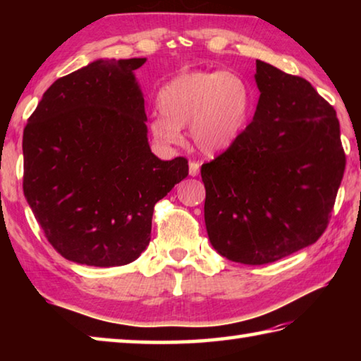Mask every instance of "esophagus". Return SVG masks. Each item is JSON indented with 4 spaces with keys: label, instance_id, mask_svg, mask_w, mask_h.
Segmentation results:
<instances>
[{
    "label": "esophagus",
    "instance_id": "34e87169",
    "mask_svg": "<svg viewBox=\"0 0 361 361\" xmlns=\"http://www.w3.org/2000/svg\"><path fill=\"white\" fill-rule=\"evenodd\" d=\"M199 169H200V166H199V162H189V175L191 176H197L199 175Z\"/></svg>",
    "mask_w": 361,
    "mask_h": 361
}]
</instances>
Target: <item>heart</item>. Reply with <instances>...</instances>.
I'll return each instance as SVG.
<instances>
[{
    "instance_id": "1",
    "label": "heart",
    "mask_w": 361,
    "mask_h": 361,
    "mask_svg": "<svg viewBox=\"0 0 361 361\" xmlns=\"http://www.w3.org/2000/svg\"><path fill=\"white\" fill-rule=\"evenodd\" d=\"M159 113L149 122L156 142L175 145L180 129L189 124V137L205 154L228 149L247 126L250 92L229 71H188L166 82L157 94Z\"/></svg>"
}]
</instances>
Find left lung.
<instances>
[{
	"label": "left lung",
	"instance_id": "1",
	"mask_svg": "<svg viewBox=\"0 0 361 361\" xmlns=\"http://www.w3.org/2000/svg\"><path fill=\"white\" fill-rule=\"evenodd\" d=\"M259 100L237 142L200 169L207 234L240 264H267L325 232L345 169L334 108L304 78L256 60Z\"/></svg>",
	"mask_w": 361,
	"mask_h": 361
}]
</instances>
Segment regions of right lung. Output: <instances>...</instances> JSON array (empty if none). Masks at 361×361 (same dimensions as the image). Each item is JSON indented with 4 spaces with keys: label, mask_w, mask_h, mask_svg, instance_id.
<instances>
[{
    "label": "right lung",
    "mask_w": 361,
    "mask_h": 361,
    "mask_svg": "<svg viewBox=\"0 0 361 361\" xmlns=\"http://www.w3.org/2000/svg\"><path fill=\"white\" fill-rule=\"evenodd\" d=\"M145 62L99 59L57 79L23 130V194L51 245L78 264L135 261L156 202L188 176L185 157L151 152L135 79Z\"/></svg>",
    "instance_id": "obj_1"
}]
</instances>
